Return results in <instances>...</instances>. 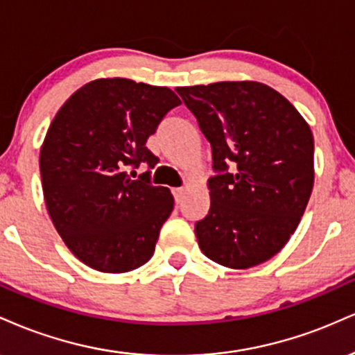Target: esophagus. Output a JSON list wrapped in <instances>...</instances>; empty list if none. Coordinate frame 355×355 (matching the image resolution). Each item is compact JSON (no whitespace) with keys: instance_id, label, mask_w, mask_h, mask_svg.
I'll list each match as a JSON object with an SVG mask.
<instances>
[{"instance_id":"1","label":"esophagus","mask_w":355,"mask_h":355,"mask_svg":"<svg viewBox=\"0 0 355 355\" xmlns=\"http://www.w3.org/2000/svg\"><path fill=\"white\" fill-rule=\"evenodd\" d=\"M184 187H176V189H173V194H174V201L176 202H181L182 198H184Z\"/></svg>"}]
</instances>
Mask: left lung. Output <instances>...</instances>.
<instances>
[{
  "label": "left lung",
  "mask_w": 355,
  "mask_h": 355,
  "mask_svg": "<svg viewBox=\"0 0 355 355\" xmlns=\"http://www.w3.org/2000/svg\"><path fill=\"white\" fill-rule=\"evenodd\" d=\"M212 149L201 251L231 269L262 264L299 226L314 186V137L282 94L256 81L178 87Z\"/></svg>",
  "instance_id": "8db88e82"
}]
</instances>
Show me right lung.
I'll list each match as a JSON object with an SVG mask.
<instances>
[{
    "label": "right lung",
    "mask_w": 355,
    "mask_h": 355,
    "mask_svg": "<svg viewBox=\"0 0 355 355\" xmlns=\"http://www.w3.org/2000/svg\"><path fill=\"white\" fill-rule=\"evenodd\" d=\"M179 104L169 87L106 78L79 87L54 116L40 154L44 202L89 268L119 274L153 257L173 194L151 184V171L137 179L128 171L159 162L146 141Z\"/></svg>",
    "instance_id": "add662e5"
}]
</instances>
